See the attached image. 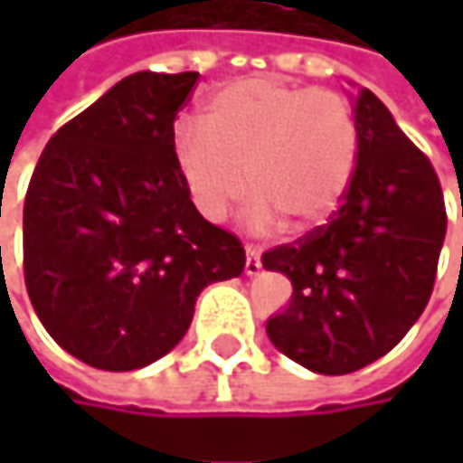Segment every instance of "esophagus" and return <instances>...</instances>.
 <instances>
[{
    "label": "esophagus",
    "instance_id": "1",
    "mask_svg": "<svg viewBox=\"0 0 463 463\" xmlns=\"http://www.w3.org/2000/svg\"><path fill=\"white\" fill-rule=\"evenodd\" d=\"M243 270H246L249 276H254V273H260V270H262L260 251H257L254 246H246V265H243Z\"/></svg>",
    "mask_w": 463,
    "mask_h": 463
}]
</instances>
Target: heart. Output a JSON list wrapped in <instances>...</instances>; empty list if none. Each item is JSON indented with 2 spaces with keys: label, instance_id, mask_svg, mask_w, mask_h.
I'll return each mask as SVG.
<instances>
[{
  "label": "heart",
  "instance_id": "b5f03b06",
  "mask_svg": "<svg viewBox=\"0 0 463 463\" xmlns=\"http://www.w3.org/2000/svg\"><path fill=\"white\" fill-rule=\"evenodd\" d=\"M201 128L179 123L171 152L176 174L209 222H222L249 193L254 231L281 222L292 232L326 225L348 195L359 163L351 104L324 88L276 77H243L217 88Z\"/></svg>",
  "mask_w": 463,
  "mask_h": 463
}]
</instances>
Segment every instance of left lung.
<instances>
[{
	"instance_id": "left-lung-1",
	"label": "left lung",
	"mask_w": 463,
	"mask_h": 463,
	"mask_svg": "<svg viewBox=\"0 0 463 463\" xmlns=\"http://www.w3.org/2000/svg\"><path fill=\"white\" fill-rule=\"evenodd\" d=\"M359 163L335 217L262 254L292 281L270 343L292 362L345 375L389 354L423 314L448 214L429 157L367 88L354 96Z\"/></svg>"
}]
</instances>
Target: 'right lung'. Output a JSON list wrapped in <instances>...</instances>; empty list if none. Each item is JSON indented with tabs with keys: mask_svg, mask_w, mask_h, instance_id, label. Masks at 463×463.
Segmentation results:
<instances>
[{
	"mask_svg": "<svg viewBox=\"0 0 463 463\" xmlns=\"http://www.w3.org/2000/svg\"><path fill=\"white\" fill-rule=\"evenodd\" d=\"M198 71H137L47 141L24 203V276L50 337L126 373L165 356L198 295L243 273L232 232L206 222L174 165V120Z\"/></svg>",
	"mask_w": 463,
	"mask_h": 463,
	"instance_id": "obj_1",
	"label": "right lung"
}]
</instances>
